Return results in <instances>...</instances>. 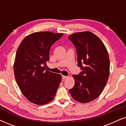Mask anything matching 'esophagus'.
Listing matches in <instances>:
<instances>
[{"label":"esophagus","mask_w":126,"mask_h":126,"mask_svg":"<svg viewBox=\"0 0 126 126\" xmlns=\"http://www.w3.org/2000/svg\"><path fill=\"white\" fill-rule=\"evenodd\" d=\"M68 78V76H62V79H67Z\"/></svg>","instance_id":"obj_1"}]
</instances>
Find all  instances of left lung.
<instances>
[{
    "label": "left lung",
    "instance_id": "left-lung-1",
    "mask_svg": "<svg viewBox=\"0 0 126 126\" xmlns=\"http://www.w3.org/2000/svg\"><path fill=\"white\" fill-rule=\"evenodd\" d=\"M68 38L76 47L78 66L82 70L79 75H73L75 84L69 92L79 102H90L101 95L109 79L108 50L99 38L90 31L74 33Z\"/></svg>",
    "mask_w": 126,
    "mask_h": 126
}]
</instances>
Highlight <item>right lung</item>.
<instances>
[{
  "label": "right lung",
  "instance_id": "right-lung-1",
  "mask_svg": "<svg viewBox=\"0 0 126 126\" xmlns=\"http://www.w3.org/2000/svg\"><path fill=\"white\" fill-rule=\"evenodd\" d=\"M63 33L34 32L25 37L17 49L14 63V77L19 88L30 102L42 105L53 100L62 76L47 70L51 46Z\"/></svg>",
  "mask_w": 126,
  "mask_h": 126
}]
</instances>
